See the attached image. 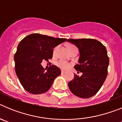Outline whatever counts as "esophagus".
I'll use <instances>...</instances> for the list:
<instances>
[{"label": "esophagus", "mask_w": 122, "mask_h": 122, "mask_svg": "<svg viewBox=\"0 0 122 122\" xmlns=\"http://www.w3.org/2000/svg\"><path fill=\"white\" fill-rule=\"evenodd\" d=\"M65 71L63 70H62V74H65Z\"/></svg>", "instance_id": "esophagus-1"}]
</instances>
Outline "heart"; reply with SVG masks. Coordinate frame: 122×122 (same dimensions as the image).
I'll return each instance as SVG.
<instances>
[{"instance_id": "heart-1", "label": "heart", "mask_w": 122, "mask_h": 122, "mask_svg": "<svg viewBox=\"0 0 122 122\" xmlns=\"http://www.w3.org/2000/svg\"><path fill=\"white\" fill-rule=\"evenodd\" d=\"M74 46H70L69 47V48H74ZM58 48H59V46H56V48H54V54H56L58 50ZM57 65L59 66L60 68H61L63 69V70H68L69 68L70 67V64L68 62H65V61H63V60H60L59 62H57Z\"/></svg>"}]
</instances>
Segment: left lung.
<instances>
[{"mask_svg":"<svg viewBox=\"0 0 122 122\" xmlns=\"http://www.w3.org/2000/svg\"><path fill=\"white\" fill-rule=\"evenodd\" d=\"M67 41L78 48L79 64L74 68L82 73L81 76L74 74V79L68 82L69 89L78 97H92L99 91L107 77L109 59L106 48L99 41L90 38L68 39Z\"/></svg>","mask_w":122,"mask_h":122,"instance_id":"left-lung-1","label":"left lung"}]
</instances>
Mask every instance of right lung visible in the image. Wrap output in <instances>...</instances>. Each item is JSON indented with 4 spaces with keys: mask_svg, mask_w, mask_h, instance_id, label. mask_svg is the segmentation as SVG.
Here are the masks:
<instances>
[{
    "mask_svg": "<svg viewBox=\"0 0 122 122\" xmlns=\"http://www.w3.org/2000/svg\"><path fill=\"white\" fill-rule=\"evenodd\" d=\"M66 40L32 33L20 41L14 57L15 71L26 91L37 95L50 89L61 71L56 65H51L46 71L41 63L52 59L54 48Z\"/></svg>",
    "mask_w": 122,
    "mask_h": 122,
    "instance_id": "add662e5",
    "label": "right lung"
}]
</instances>
